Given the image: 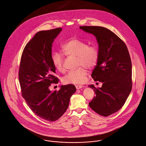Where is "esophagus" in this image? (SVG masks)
<instances>
[{
    "label": "esophagus",
    "mask_w": 146,
    "mask_h": 146,
    "mask_svg": "<svg viewBox=\"0 0 146 146\" xmlns=\"http://www.w3.org/2000/svg\"><path fill=\"white\" fill-rule=\"evenodd\" d=\"M76 87L77 90H79V89H80V88H82L83 87V86H82V85H77L76 86Z\"/></svg>",
    "instance_id": "esophagus-1"
}]
</instances>
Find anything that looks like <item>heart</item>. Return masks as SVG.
<instances>
[{"mask_svg":"<svg viewBox=\"0 0 146 146\" xmlns=\"http://www.w3.org/2000/svg\"><path fill=\"white\" fill-rule=\"evenodd\" d=\"M63 54L67 56H76V66L78 68L70 70L63 78L66 84H82L86 82L87 70L84 67H94L99 58V49L97 45H88L86 42L73 38L62 45ZM53 65L57 71L63 73L65 71L63 55L58 52L52 56Z\"/></svg>","mask_w":146,"mask_h":146,"instance_id":"b5f03b06","label":"heart"}]
</instances>
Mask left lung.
<instances>
[{"mask_svg":"<svg viewBox=\"0 0 146 146\" xmlns=\"http://www.w3.org/2000/svg\"><path fill=\"white\" fill-rule=\"evenodd\" d=\"M79 28L93 34L99 45V58L92 77L103 84L101 88L89 86L96 94L89 106L94 112L107 117L123 106L131 92V57L123 41L108 29L98 26Z\"/></svg>","mask_w":146,"mask_h":146,"instance_id":"1","label":"left lung"}]
</instances>
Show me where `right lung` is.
<instances>
[{"label":"right lung","mask_w":146,"mask_h":146,"mask_svg":"<svg viewBox=\"0 0 146 146\" xmlns=\"http://www.w3.org/2000/svg\"><path fill=\"white\" fill-rule=\"evenodd\" d=\"M61 31L58 28L35 34L24 47L19 69L23 97L37 116L48 122L56 121L65 113L76 91L73 84L49 90L51 84L59 82L54 76L56 69L52 62V46Z\"/></svg>","instance_id":"1"}]
</instances>
